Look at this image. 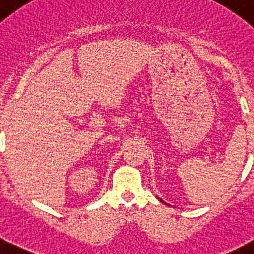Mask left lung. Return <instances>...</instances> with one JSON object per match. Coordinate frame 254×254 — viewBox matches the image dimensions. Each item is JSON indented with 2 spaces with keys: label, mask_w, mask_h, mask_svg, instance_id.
Segmentation results:
<instances>
[{
  "label": "left lung",
  "mask_w": 254,
  "mask_h": 254,
  "mask_svg": "<svg viewBox=\"0 0 254 254\" xmlns=\"http://www.w3.org/2000/svg\"><path fill=\"white\" fill-rule=\"evenodd\" d=\"M158 199H159V198H158ZM159 201H162V202H163V203H165V204H167V206H170V204H168V203H166V202H165V201H164V200H162V199H159Z\"/></svg>",
  "instance_id": "left-lung-1"
}]
</instances>
